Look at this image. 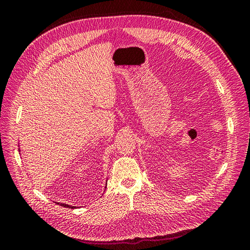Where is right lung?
<instances>
[{
    "label": "right lung",
    "instance_id": "right-lung-1",
    "mask_svg": "<svg viewBox=\"0 0 250 250\" xmlns=\"http://www.w3.org/2000/svg\"><path fill=\"white\" fill-rule=\"evenodd\" d=\"M58 204H60V206H62V207H64V208H75V207L67 206V204H64V203H58Z\"/></svg>",
    "mask_w": 250,
    "mask_h": 250
}]
</instances>
